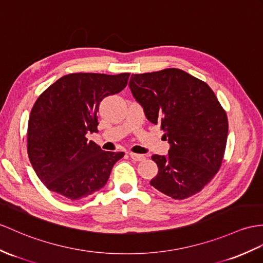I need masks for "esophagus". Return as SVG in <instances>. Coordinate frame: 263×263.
<instances>
[{
  "instance_id": "34e87169",
  "label": "esophagus",
  "mask_w": 263,
  "mask_h": 263,
  "mask_svg": "<svg viewBox=\"0 0 263 263\" xmlns=\"http://www.w3.org/2000/svg\"><path fill=\"white\" fill-rule=\"evenodd\" d=\"M129 156L135 162H142L145 159L144 155H140V154H135V153H129Z\"/></svg>"
}]
</instances>
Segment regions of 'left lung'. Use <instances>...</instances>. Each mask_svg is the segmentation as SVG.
I'll return each mask as SVG.
<instances>
[{"mask_svg": "<svg viewBox=\"0 0 263 263\" xmlns=\"http://www.w3.org/2000/svg\"><path fill=\"white\" fill-rule=\"evenodd\" d=\"M129 88L171 145L167 156H152L158 166L152 186L175 200L201 192L221 167L229 132L212 89L176 68L132 74Z\"/></svg>", "mask_w": 263, "mask_h": 263, "instance_id": "1", "label": "left lung"}]
</instances>
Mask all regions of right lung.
<instances>
[{"label": "right lung", "mask_w": 263, "mask_h": 263, "mask_svg": "<svg viewBox=\"0 0 263 263\" xmlns=\"http://www.w3.org/2000/svg\"><path fill=\"white\" fill-rule=\"evenodd\" d=\"M129 74L70 73L36 99L28 124V154L48 190L78 201L105 186L125 154L102 151L86 136L98 132L100 101L123 90Z\"/></svg>", "instance_id": "1"}]
</instances>
